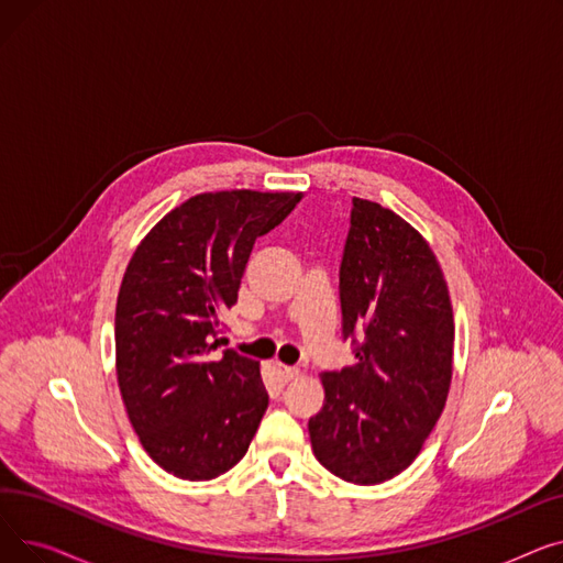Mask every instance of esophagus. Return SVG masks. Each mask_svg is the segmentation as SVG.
<instances>
[{
	"mask_svg": "<svg viewBox=\"0 0 563 563\" xmlns=\"http://www.w3.org/2000/svg\"><path fill=\"white\" fill-rule=\"evenodd\" d=\"M276 374L280 376L283 383H289L299 376V369L297 367H285V365H276Z\"/></svg>",
	"mask_w": 563,
	"mask_h": 563,
	"instance_id": "obj_1",
	"label": "esophagus"
}]
</instances>
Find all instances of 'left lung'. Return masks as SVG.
<instances>
[{
	"mask_svg": "<svg viewBox=\"0 0 563 563\" xmlns=\"http://www.w3.org/2000/svg\"><path fill=\"white\" fill-rule=\"evenodd\" d=\"M340 306L356 365L321 374L312 452L349 484H383L416 461L445 408L454 314L424 236L378 202L353 198Z\"/></svg>",
	"mask_w": 563,
	"mask_h": 563,
	"instance_id": "1",
	"label": "left lung"
}]
</instances>
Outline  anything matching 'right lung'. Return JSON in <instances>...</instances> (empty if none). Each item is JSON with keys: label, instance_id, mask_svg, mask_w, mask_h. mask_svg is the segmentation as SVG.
<instances>
[{"label": "right lung", "instance_id": "add662e5", "mask_svg": "<svg viewBox=\"0 0 563 563\" xmlns=\"http://www.w3.org/2000/svg\"><path fill=\"white\" fill-rule=\"evenodd\" d=\"M303 194H198L136 246L115 301V374L128 418L170 475L207 482L242 461L269 395L260 363L212 351L257 236Z\"/></svg>", "mask_w": 563, "mask_h": 563}]
</instances>
